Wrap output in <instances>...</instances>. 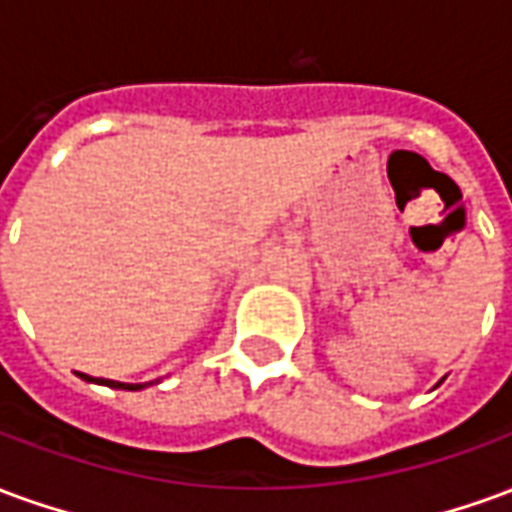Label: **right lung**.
Instances as JSON below:
<instances>
[{
    "mask_svg": "<svg viewBox=\"0 0 512 512\" xmlns=\"http://www.w3.org/2000/svg\"><path fill=\"white\" fill-rule=\"evenodd\" d=\"M84 376V373H82ZM84 381H95V378L84 376ZM95 384H104V386H112V389H142L145 384H120V381H109V378H98Z\"/></svg>",
    "mask_w": 512,
    "mask_h": 512,
    "instance_id": "add662e5",
    "label": "right lung"
}]
</instances>
